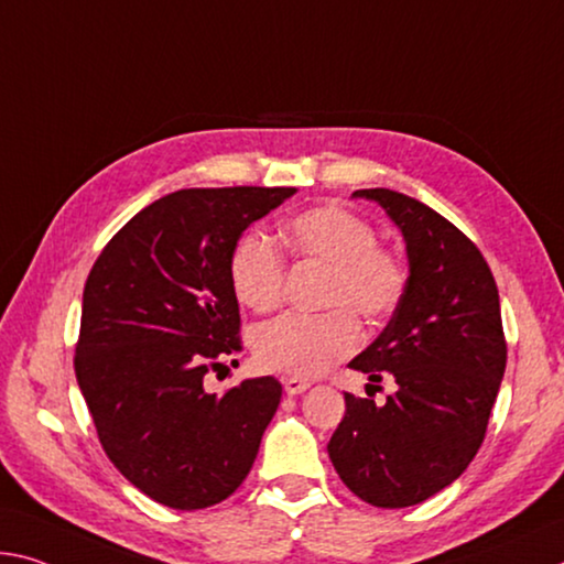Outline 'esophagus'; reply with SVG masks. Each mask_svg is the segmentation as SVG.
I'll list each match as a JSON object with an SVG mask.
<instances>
[{
  "instance_id": "esophagus-1",
  "label": "esophagus",
  "mask_w": 564,
  "mask_h": 564,
  "mask_svg": "<svg viewBox=\"0 0 564 564\" xmlns=\"http://www.w3.org/2000/svg\"><path fill=\"white\" fill-rule=\"evenodd\" d=\"M311 387V381H306V379H296V377H289L283 381V389H285V394L289 397H296V394H303V391H306Z\"/></svg>"
}]
</instances>
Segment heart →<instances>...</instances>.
I'll return each instance as SVG.
<instances>
[{
  "label": "heart",
  "mask_w": 564,
  "mask_h": 564,
  "mask_svg": "<svg viewBox=\"0 0 564 564\" xmlns=\"http://www.w3.org/2000/svg\"><path fill=\"white\" fill-rule=\"evenodd\" d=\"M283 240L291 256L328 268L324 306L338 308L268 321L253 334V354L268 371L314 379L361 344L359 324L347 308L366 321L389 316L404 299L406 268L397 253L377 246L371 223L338 205L296 213L283 223ZM228 279L243 306L265 314L283 301L285 261L271 240L248 230L230 250Z\"/></svg>",
  "instance_id": "b5f03b06"
}]
</instances>
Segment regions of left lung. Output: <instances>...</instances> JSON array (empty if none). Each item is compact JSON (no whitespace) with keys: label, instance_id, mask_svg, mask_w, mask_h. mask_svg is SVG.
I'll return each instance as SVG.
<instances>
[{"label":"left lung","instance_id":"1","mask_svg":"<svg viewBox=\"0 0 564 564\" xmlns=\"http://www.w3.org/2000/svg\"><path fill=\"white\" fill-rule=\"evenodd\" d=\"M354 198L379 203L397 223L409 279L387 328L348 364L373 383L389 373L397 391L383 406L344 394L328 457L356 497L399 509L449 487L475 459L505 377L507 341L495 275L457 226L387 187Z\"/></svg>","mask_w":564,"mask_h":564}]
</instances>
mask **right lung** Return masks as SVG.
I'll list each match as a JSON object with an SVG mask.
<instances>
[{
  "label": "right lung",
  "mask_w": 564,
  "mask_h": 564,
  "mask_svg": "<svg viewBox=\"0 0 564 564\" xmlns=\"http://www.w3.org/2000/svg\"><path fill=\"white\" fill-rule=\"evenodd\" d=\"M296 187H187L150 203L102 248L83 293L79 391L107 457L170 509L228 499L281 404L273 377L223 397L203 379L240 351L228 261L240 234Z\"/></svg>",
  "instance_id": "right-lung-1"
}]
</instances>
